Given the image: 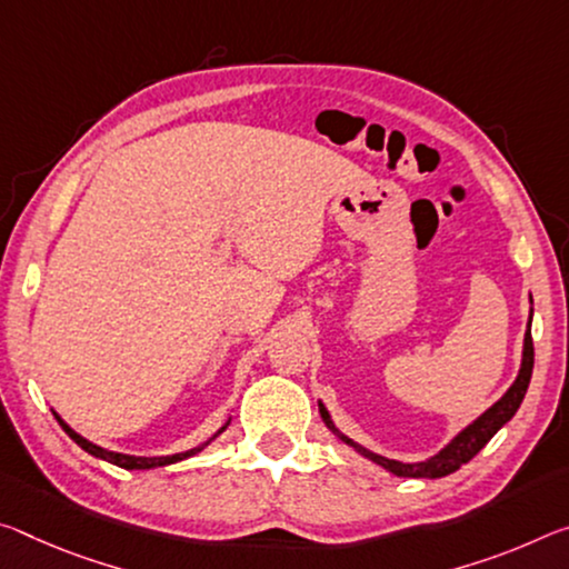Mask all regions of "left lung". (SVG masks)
<instances>
[{"instance_id":"obj_1","label":"left lung","mask_w":569,"mask_h":569,"mask_svg":"<svg viewBox=\"0 0 569 569\" xmlns=\"http://www.w3.org/2000/svg\"><path fill=\"white\" fill-rule=\"evenodd\" d=\"M529 303H531V293H529ZM531 313H535V309H529V321H527V331H525V349H521V367H519L517 380L511 382L509 390L503 392L489 410L481 412L473 422H468V426L461 432H456V436L450 438L448 443L438 450V453L428 456L426 461L402 463V461H395V458H385L380 453H372L369 448L355 443V440L347 438L345 432L333 426L327 405L319 400L321 420L327 422V428L341 440V443L355 448L359 456L369 458L372 463L382 466L385 471H390L395 476H402V479H440V476H448V473L458 471V468L471 461V458L479 453V450L486 443H489L496 432L507 426L513 415H517L521 400H525L527 387H529V380H531V367H535V345H531Z\"/></svg>"}]
</instances>
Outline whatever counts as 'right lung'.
Listing matches in <instances>:
<instances>
[{"mask_svg": "<svg viewBox=\"0 0 569 569\" xmlns=\"http://www.w3.org/2000/svg\"><path fill=\"white\" fill-rule=\"evenodd\" d=\"M52 415H56V418H58V422H60V426H62V430H66L68 436L73 438L76 443L86 450V453L96 456V458H101V461H108V463H113V466H119V468H126V471H149V468L171 466V463H179V461H184V458H192V456L200 453V450H204L207 446H210L212 440L218 438L220 432L230 426V418H228V422H224V426H222L218 432H214L212 438H207L202 446H194V448L184 450V453H174V456H129V453H116V450H108V448H101V446L90 443V440H86L83 436H80V432H76L73 428H70L68 422L62 420L56 410H52Z\"/></svg>", "mask_w": 569, "mask_h": 569, "instance_id": "right-lung-1", "label": "right lung"}]
</instances>
